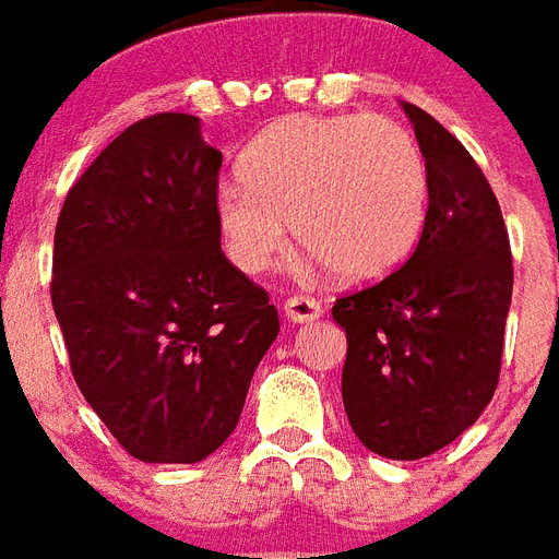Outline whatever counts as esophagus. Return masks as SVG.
Listing matches in <instances>:
<instances>
[{"label":"esophagus","instance_id":"esophagus-1","mask_svg":"<svg viewBox=\"0 0 559 559\" xmlns=\"http://www.w3.org/2000/svg\"><path fill=\"white\" fill-rule=\"evenodd\" d=\"M283 312L288 321H295V324H309V321H318L321 318V304L312 300V297L306 295H297V297H288L283 304Z\"/></svg>","mask_w":559,"mask_h":559}]
</instances>
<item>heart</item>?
Segmentation results:
<instances>
[{
    "label": "heart",
    "mask_w": 559,
    "mask_h": 559,
    "mask_svg": "<svg viewBox=\"0 0 559 559\" xmlns=\"http://www.w3.org/2000/svg\"><path fill=\"white\" fill-rule=\"evenodd\" d=\"M238 170L217 188L215 221L245 274L283 255L292 217L300 245L350 285L394 274L421 238L430 174L413 132L389 117H288L247 146Z\"/></svg>",
    "instance_id": "1"
}]
</instances>
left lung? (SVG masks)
<instances>
[{
	"label": "left lung",
	"instance_id": "1",
	"mask_svg": "<svg viewBox=\"0 0 559 559\" xmlns=\"http://www.w3.org/2000/svg\"><path fill=\"white\" fill-rule=\"evenodd\" d=\"M430 200L415 253L371 288L338 297L347 335L342 401L359 442L385 460L451 444L492 401L513 297L501 205L468 150L418 105Z\"/></svg>",
	"mask_w": 559,
	"mask_h": 559
}]
</instances>
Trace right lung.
<instances>
[{
    "mask_svg": "<svg viewBox=\"0 0 559 559\" xmlns=\"http://www.w3.org/2000/svg\"><path fill=\"white\" fill-rule=\"evenodd\" d=\"M221 162L200 117H144L96 155L58 215L52 306L75 385L144 463L215 454L280 333L267 292L221 250Z\"/></svg>",
    "mask_w": 559,
    "mask_h": 559,
    "instance_id": "1",
    "label": "right lung"
}]
</instances>
